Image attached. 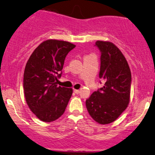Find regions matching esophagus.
<instances>
[{
	"label": "esophagus",
	"mask_w": 155,
	"mask_h": 155,
	"mask_svg": "<svg viewBox=\"0 0 155 155\" xmlns=\"http://www.w3.org/2000/svg\"><path fill=\"white\" fill-rule=\"evenodd\" d=\"M74 91L75 92V93L76 94H79V92H80V91H79V89H74Z\"/></svg>",
	"instance_id": "esophagus-1"
}]
</instances>
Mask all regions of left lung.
<instances>
[{
	"label": "left lung",
	"instance_id": "left-lung-1",
	"mask_svg": "<svg viewBox=\"0 0 155 155\" xmlns=\"http://www.w3.org/2000/svg\"><path fill=\"white\" fill-rule=\"evenodd\" d=\"M101 51L99 78L104 85L86 101L90 116L100 124H108L121 114L130 101L132 76L127 61L110 41H97Z\"/></svg>",
	"mask_w": 155,
	"mask_h": 155
}]
</instances>
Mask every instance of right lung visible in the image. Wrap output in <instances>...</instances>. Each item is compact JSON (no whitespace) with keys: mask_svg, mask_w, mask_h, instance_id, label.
I'll list each match as a JSON object with an SVG mask.
<instances>
[{"mask_svg":"<svg viewBox=\"0 0 155 155\" xmlns=\"http://www.w3.org/2000/svg\"><path fill=\"white\" fill-rule=\"evenodd\" d=\"M75 46L68 41L48 39L34 51L25 65V101L37 118L45 122L62 116L73 93L71 88L58 87L57 81L66 55Z\"/></svg>","mask_w":155,"mask_h":155,"instance_id":"obj_1","label":"right lung"}]
</instances>
